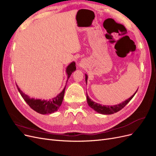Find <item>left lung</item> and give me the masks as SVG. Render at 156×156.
Here are the masks:
<instances>
[{"label": "left lung", "mask_w": 156, "mask_h": 156, "mask_svg": "<svg viewBox=\"0 0 156 156\" xmlns=\"http://www.w3.org/2000/svg\"><path fill=\"white\" fill-rule=\"evenodd\" d=\"M87 79H88V76L87 74H85L86 84H87ZM137 90H136V91L135 92V94L133 96H131L129 99H127V100H125L124 101L120 103V104H118V105H111H111H101V104H99V103L92 101L87 94V103H88V105L90 107L92 108H93L94 111L98 112V113H100V114H102V115H112V114H114V113L122 109V108H123L127 104V103L130 101L131 99L133 98L136 92H137Z\"/></svg>", "instance_id": "left-lung-1"}]
</instances>
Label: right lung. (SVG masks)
Listing matches in <instances>:
<instances>
[{"label":"right lung","instance_id":"1","mask_svg":"<svg viewBox=\"0 0 156 156\" xmlns=\"http://www.w3.org/2000/svg\"><path fill=\"white\" fill-rule=\"evenodd\" d=\"M76 70V66H75V62H71L66 68V72L67 75H68V80L71 76L72 73ZM67 80V81H68ZM66 81V83H67ZM17 87V89L19 92H20V94L21 95L22 98L24 99V100L27 102V103L29 105L33 110L35 111L36 112L40 113V114L45 115V114H52L56 111H57L60 105H62L63 98L64 95L65 88L63 89V90L58 95L56 96L55 98H53L52 99H49V100H40V99H34V98H30L29 96H27V94L23 93L20 88L18 87V86L16 84Z\"/></svg>","mask_w":156,"mask_h":156}]
</instances>
